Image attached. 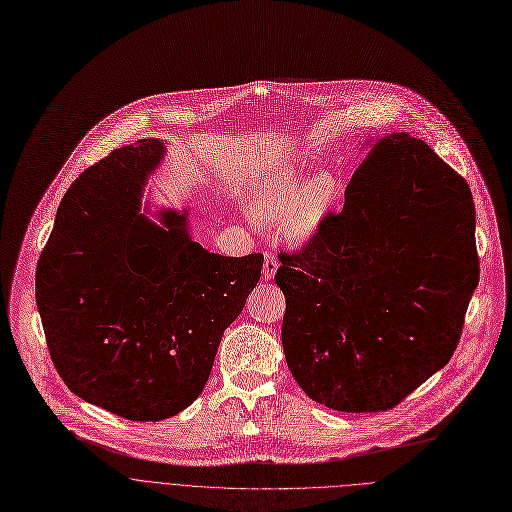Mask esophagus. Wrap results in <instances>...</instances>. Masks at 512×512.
<instances>
[{
	"label": "esophagus",
	"mask_w": 512,
	"mask_h": 512,
	"mask_svg": "<svg viewBox=\"0 0 512 512\" xmlns=\"http://www.w3.org/2000/svg\"><path fill=\"white\" fill-rule=\"evenodd\" d=\"M277 267H279L277 259H275L271 253H265V261H263V277H265V279H273V277H275V273H277Z\"/></svg>",
	"instance_id": "esophagus-1"
}]
</instances>
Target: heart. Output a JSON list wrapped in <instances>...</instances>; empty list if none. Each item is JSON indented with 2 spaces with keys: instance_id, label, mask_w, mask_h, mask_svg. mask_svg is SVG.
Instances as JSON below:
<instances>
[{
  "instance_id": "heart-1",
  "label": "heart",
  "mask_w": 512,
  "mask_h": 512,
  "mask_svg": "<svg viewBox=\"0 0 512 512\" xmlns=\"http://www.w3.org/2000/svg\"><path fill=\"white\" fill-rule=\"evenodd\" d=\"M337 183L329 175L305 177L295 170H281L265 177L251 201L259 223L287 221L295 243L311 241L337 203Z\"/></svg>"
}]
</instances>
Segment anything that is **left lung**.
I'll use <instances>...</instances> for the list:
<instances>
[{"label":"left lung","instance_id":"1","mask_svg":"<svg viewBox=\"0 0 512 512\" xmlns=\"http://www.w3.org/2000/svg\"><path fill=\"white\" fill-rule=\"evenodd\" d=\"M474 227L466 181L424 140H376L342 213L279 255L281 342L301 390L331 410L380 412L442 370L478 285Z\"/></svg>","mask_w":512,"mask_h":512}]
</instances>
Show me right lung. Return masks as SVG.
Listing matches in <instances>:
<instances>
[{
	"instance_id": "add662e5",
	"label": "right lung",
	"mask_w": 512,
	"mask_h": 512,
	"mask_svg": "<svg viewBox=\"0 0 512 512\" xmlns=\"http://www.w3.org/2000/svg\"><path fill=\"white\" fill-rule=\"evenodd\" d=\"M164 144L142 138L86 168L40 255L36 301L52 362L82 400L134 422L179 414L203 392L223 331L263 255L193 241L189 213H140Z\"/></svg>"
}]
</instances>
